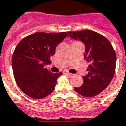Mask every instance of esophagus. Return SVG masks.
<instances>
[{"label": "esophagus", "mask_w": 126, "mask_h": 126, "mask_svg": "<svg viewBox=\"0 0 126 126\" xmlns=\"http://www.w3.org/2000/svg\"><path fill=\"white\" fill-rule=\"evenodd\" d=\"M63 74H65V75H70V76H71L72 75V73H70V72L67 71V70H64V71L63 72Z\"/></svg>", "instance_id": "obj_1"}]
</instances>
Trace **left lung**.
Returning a JSON list of instances; mask_svg holds the SVG:
<instances>
[{
    "label": "left lung",
    "instance_id": "left-lung-1",
    "mask_svg": "<svg viewBox=\"0 0 126 126\" xmlns=\"http://www.w3.org/2000/svg\"><path fill=\"white\" fill-rule=\"evenodd\" d=\"M67 33L71 38L84 44V59L90 63L87 69L88 74L83 76V84L74 89L85 97L95 96L106 89L114 75V49L106 37L93 31H70Z\"/></svg>",
    "mask_w": 126,
    "mask_h": 126
}]
</instances>
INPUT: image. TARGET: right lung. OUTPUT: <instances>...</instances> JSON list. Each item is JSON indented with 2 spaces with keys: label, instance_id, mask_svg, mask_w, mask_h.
<instances>
[{
  "label": "right lung",
  "instance_id": "obj_1",
  "mask_svg": "<svg viewBox=\"0 0 126 126\" xmlns=\"http://www.w3.org/2000/svg\"><path fill=\"white\" fill-rule=\"evenodd\" d=\"M67 35V32H37L23 38L16 47L12 59L14 77L28 96L42 99L54 91L62 72L51 73L45 65L51 63L50 56Z\"/></svg>",
  "mask_w": 126,
  "mask_h": 126
}]
</instances>
